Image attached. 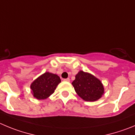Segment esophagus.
Segmentation results:
<instances>
[{"label":"esophagus","mask_w":135,"mask_h":135,"mask_svg":"<svg viewBox=\"0 0 135 135\" xmlns=\"http://www.w3.org/2000/svg\"><path fill=\"white\" fill-rule=\"evenodd\" d=\"M64 81L69 82V81H70V79H69V78H67V79H64Z\"/></svg>","instance_id":"obj_1"}]
</instances>
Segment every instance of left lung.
I'll list each match as a JSON object with an SVG mask.
<instances>
[{
  "label": "left lung",
  "instance_id": "8db88e82",
  "mask_svg": "<svg viewBox=\"0 0 135 135\" xmlns=\"http://www.w3.org/2000/svg\"><path fill=\"white\" fill-rule=\"evenodd\" d=\"M72 85L76 94L85 101H96L104 93L102 82L92 74L83 70L76 74Z\"/></svg>",
  "mask_w": 135,
  "mask_h": 135
}]
</instances>
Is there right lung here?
Segmentation results:
<instances>
[{
  "label": "right lung",
  "mask_w": 135,
  "mask_h": 135,
  "mask_svg": "<svg viewBox=\"0 0 135 135\" xmlns=\"http://www.w3.org/2000/svg\"><path fill=\"white\" fill-rule=\"evenodd\" d=\"M60 82V77L57 75L46 72L31 83V93L38 100H45L55 92Z\"/></svg>",
  "instance_id": "add662e5"
}]
</instances>
